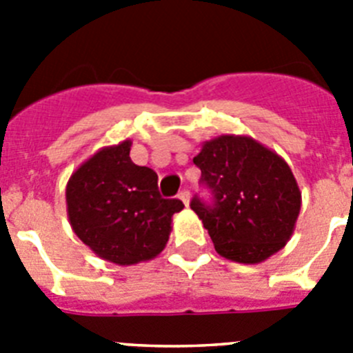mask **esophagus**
<instances>
[{
	"label": "esophagus",
	"mask_w": 353,
	"mask_h": 353,
	"mask_svg": "<svg viewBox=\"0 0 353 353\" xmlns=\"http://www.w3.org/2000/svg\"><path fill=\"white\" fill-rule=\"evenodd\" d=\"M189 198H191V194H189V191H185V189L179 192V199L185 205V207H189Z\"/></svg>",
	"instance_id": "obj_1"
}]
</instances>
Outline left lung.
<instances>
[{"instance_id": "8db88e82", "label": "left lung", "mask_w": 353, "mask_h": 353, "mask_svg": "<svg viewBox=\"0 0 353 353\" xmlns=\"http://www.w3.org/2000/svg\"><path fill=\"white\" fill-rule=\"evenodd\" d=\"M214 203L191 201L215 251L254 265L281 251L293 235L302 194L281 155L249 136L223 134L192 159Z\"/></svg>"}]
</instances>
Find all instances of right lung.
I'll return each instance as SVG.
<instances>
[{"label":"right lung","mask_w":353,"mask_h":353,"mask_svg":"<svg viewBox=\"0 0 353 353\" xmlns=\"http://www.w3.org/2000/svg\"><path fill=\"white\" fill-rule=\"evenodd\" d=\"M132 141L104 146L67 182V215L97 256L129 267L154 260L166 248L180 199L159 194L157 173L130 161Z\"/></svg>","instance_id":"right-lung-1"}]
</instances>
